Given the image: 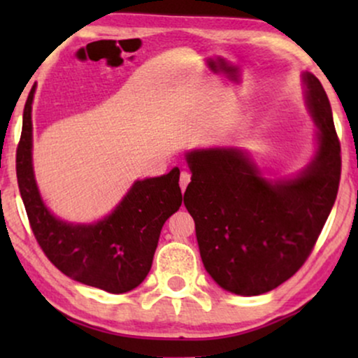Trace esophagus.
Masks as SVG:
<instances>
[{
    "mask_svg": "<svg viewBox=\"0 0 358 358\" xmlns=\"http://www.w3.org/2000/svg\"><path fill=\"white\" fill-rule=\"evenodd\" d=\"M189 182H190V173H187V171H182V173H180V179H179V184H180V189H182V192L185 190V187H187Z\"/></svg>",
    "mask_w": 358,
    "mask_h": 358,
    "instance_id": "esophagus-1",
    "label": "esophagus"
}]
</instances>
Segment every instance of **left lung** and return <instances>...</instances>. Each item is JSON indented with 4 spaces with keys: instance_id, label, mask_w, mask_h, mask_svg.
Segmentation results:
<instances>
[{
    "instance_id": "obj_1",
    "label": "left lung",
    "mask_w": 358,
    "mask_h": 358,
    "mask_svg": "<svg viewBox=\"0 0 358 358\" xmlns=\"http://www.w3.org/2000/svg\"><path fill=\"white\" fill-rule=\"evenodd\" d=\"M317 127L316 153L296 178L268 180L238 148L194 150L184 205L195 222L200 257L227 292L256 296L282 285L310 256L336 202L341 143L320 80L303 73Z\"/></svg>"
}]
</instances>
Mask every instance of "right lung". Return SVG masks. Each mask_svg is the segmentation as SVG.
<instances>
[{"label": "right lung", "mask_w": 358, "mask_h": 358, "mask_svg": "<svg viewBox=\"0 0 358 358\" xmlns=\"http://www.w3.org/2000/svg\"><path fill=\"white\" fill-rule=\"evenodd\" d=\"M29 92L16 151L19 192L38 246L73 280L109 293H125L148 275L161 228L182 203L179 168L135 180L120 203L96 223H68L45 207L32 166V101Z\"/></svg>", "instance_id": "obj_1"}]
</instances>
